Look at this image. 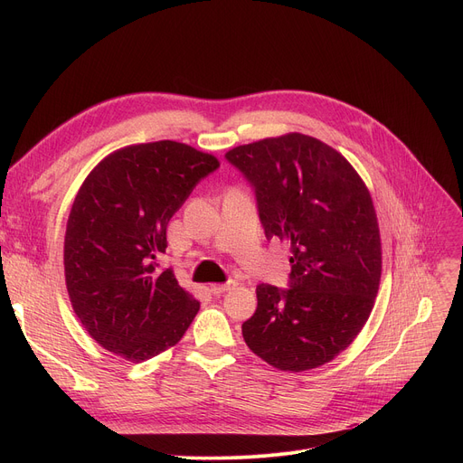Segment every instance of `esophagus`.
<instances>
[{
    "label": "esophagus",
    "mask_w": 463,
    "mask_h": 463,
    "mask_svg": "<svg viewBox=\"0 0 463 463\" xmlns=\"http://www.w3.org/2000/svg\"><path fill=\"white\" fill-rule=\"evenodd\" d=\"M234 287H236V281L229 279L227 283H217V285H210V287H208V290H210V293H212L213 297H222L223 293H227V290H231V288H234Z\"/></svg>",
    "instance_id": "obj_1"
}]
</instances>
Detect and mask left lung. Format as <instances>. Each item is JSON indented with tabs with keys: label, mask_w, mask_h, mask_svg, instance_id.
<instances>
[{
	"label": "left lung",
	"mask_w": 463,
	"mask_h": 463,
	"mask_svg": "<svg viewBox=\"0 0 463 463\" xmlns=\"http://www.w3.org/2000/svg\"><path fill=\"white\" fill-rule=\"evenodd\" d=\"M225 159L251 185L266 240L290 246L288 287L257 285V311L241 334L278 370L319 368L351 345L377 297L370 191L342 154L300 133L238 146Z\"/></svg>",
	"instance_id": "8db88e82"
}]
</instances>
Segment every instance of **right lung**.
<instances>
[{"label":"right lung","mask_w":463,"mask_h":463,"mask_svg":"<svg viewBox=\"0 0 463 463\" xmlns=\"http://www.w3.org/2000/svg\"><path fill=\"white\" fill-rule=\"evenodd\" d=\"M219 161L175 140L121 148L72 203L63 246L67 293L97 344L131 362L176 345L199 302L159 269L166 225Z\"/></svg>","instance_id":"add662e5"}]
</instances>
